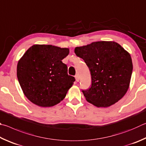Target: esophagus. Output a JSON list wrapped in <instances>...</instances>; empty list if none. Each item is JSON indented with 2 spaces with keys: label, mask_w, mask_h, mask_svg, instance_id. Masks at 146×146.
Instances as JSON below:
<instances>
[{
  "label": "esophagus",
  "mask_w": 146,
  "mask_h": 146,
  "mask_svg": "<svg viewBox=\"0 0 146 146\" xmlns=\"http://www.w3.org/2000/svg\"><path fill=\"white\" fill-rule=\"evenodd\" d=\"M75 78H76V81H79V80H80V78H79V76L78 74H76L75 76Z\"/></svg>",
  "instance_id": "34e87169"
}]
</instances>
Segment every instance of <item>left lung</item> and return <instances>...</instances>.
Segmentation results:
<instances>
[{
  "instance_id": "obj_1",
  "label": "left lung",
  "mask_w": 146,
  "mask_h": 146,
  "mask_svg": "<svg viewBox=\"0 0 146 146\" xmlns=\"http://www.w3.org/2000/svg\"><path fill=\"white\" fill-rule=\"evenodd\" d=\"M90 70L92 85L82 90L86 101L98 107L119 101L129 88L133 63L129 54L114 42H96L75 48Z\"/></svg>"
}]
</instances>
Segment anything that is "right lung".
I'll list each match as a JSON object with an SVG mask.
<instances>
[{"label": "right lung", "instance_id": "right-lung-1", "mask_svg": "<svg viewBox=\"0 0 146 146\" xmlns=\"http://www.w3.org/2000/svg\"><path fill=\"white\" fill-rule=\"evenodd\" d=\"M67 48L50 45H34L17 64V78L24 95L33 103L50 107L65 98L76 81L68 74L62 60L68 54Z\"/></svg>", "mask_w": 146, "mask_h": 146}]
</instances>
